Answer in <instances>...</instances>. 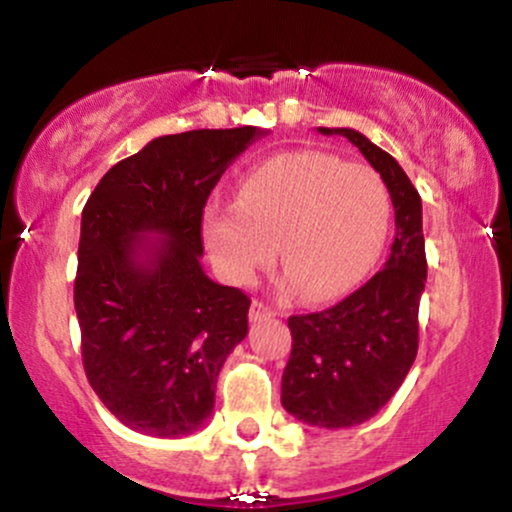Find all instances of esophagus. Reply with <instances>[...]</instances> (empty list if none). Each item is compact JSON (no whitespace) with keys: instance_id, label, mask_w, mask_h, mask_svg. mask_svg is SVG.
Masks as SVG:
<instances>
[{"instance_id":"34e87169","label":"esophagus","mask_w":512,"mask_h":512,"mask_svg":"<svg viewBox=\"0 0 512 512\" xmlns=\"http://www.w3.org/2000/svg\"><path fill=\"white\" fill-rule=\"evenodd\" d=\"M274 310L269 308V305H264L262 301H252L250 305V320L257 322V320H264V317H272Z\"/></svg>"}]
</instances>
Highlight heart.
<instances>
[{
  "label": "heart",
  "mask_w": 512,
  "mask_h": 512,
  "mask_svg": "<svg viewBox=\"0 0 512 512\" xmlns=\"http://www.w3.org/2000/svg\"><path fill=\"white\" fill-rule=\"evenodd\" d=\"M392 199L378 170L330 151H286L255 166L238 202L211 199L204 243L223 279L248 281L276 255L281 289L325 303L354 289L378 260Z\"/></svg>",
  "instance_id": "b5f03b06"
}]
</instances>
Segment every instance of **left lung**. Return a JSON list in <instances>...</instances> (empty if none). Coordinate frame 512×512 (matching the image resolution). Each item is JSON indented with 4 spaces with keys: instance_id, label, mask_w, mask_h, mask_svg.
Instances as JSON below:
<instances>
[{
    "instance_id": "1",
    "label": "left lung",
    "mask_w": 512,
    "mask_h": 512,
    "mask_svg": "<svg viewBox=\"0 0 512 512\" xmlns=\"http://www.w3.org/2000/svg\"><path fill=\"white\" fill-rule=\"evenodd\" d=\"M317 132L349 139L385 180L395 207L397 231L385 267L342 303L289 317L293 344L281 404L308 426L349 428L390 402L419 349V301L426 284L421 197L395 158L361 132Z\"/></svg>"
}]
</instances>
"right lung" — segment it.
Listing matches in <instances>:
<instances>
[{
	"label": "right lung",
	"mask_w": 512,
	"mask_h": 512,
	"mask_svg": "<svg viewBox=\"0 0 512 512\" xmlns=\"http://www.w3.org/2000/svg\"><path fill=\"white\" fill-rule=\"evenodd\" d=\"M264 134H166L115 163L88 197L74 281L81 358L93 392L132 431L190 436L214 411L250 298L204 274L202 214L226 168Z\"/></svg>",
	"instance_id": "right-lung-1"
}]
</instances>
